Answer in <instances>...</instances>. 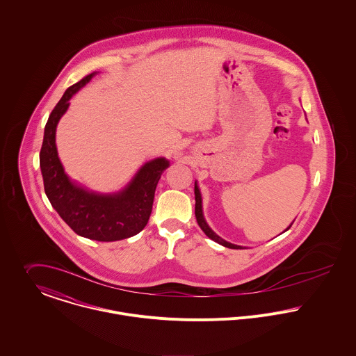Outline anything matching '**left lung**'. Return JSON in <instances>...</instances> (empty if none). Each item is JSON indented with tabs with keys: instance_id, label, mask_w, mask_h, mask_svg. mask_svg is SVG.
<instances>
[{
	"instance_id": "left-lung-1",
	"label": "left lung",
	"mask_w": 356,
	"mask_h": 356,
	"mask_svg": "<svg viewBox=\"0 0 356 356\" xmlns=\"http://www.w3.org/2000/svg\"><path fill=\"white\" fill-rule=\"evenodd\" d=\"M194 191H195V217H197V225H199V227H200V229L204 232V235L207 237H210L211 240H214L216 243H218V244L224 245V247L235 248V250L244 248V247H241V245L232 244V243H229V241L224 240L222 237L218 236V235H217V234H216V232L209 227V224L206 222V220H204V217H203V210H202V195H200V191H199V187H197V181H195ZM291 225H292V224H291ZM291 225H289L285 231H288V229L291 228Z\"/></svg>"
}]
</instances>
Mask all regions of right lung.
Wrapping results in <instances>:
<instances>
[{
	"instance_id": "right-lung-1",
	"label": "right lung",
	"mask_w": 356,
	"mask_h": 356,
	"mask_svg": "<svg viewBox=\"0 0 356 356\" xmlns=\"http://www.w3.org/2000/svg\"><path fill=\"white\" fill-rule=\"evenodd\" d=\"M97 72L71 86L51 111L44 125L40 165L46 197L58 216L79 236L116 241L135 236L147 224L161 175L169 166L163 157L145 162L131 181L118 193L99 194L72 181L58 159L56 129L70 108V99Z\"/></svg>"
}]
</instances>
